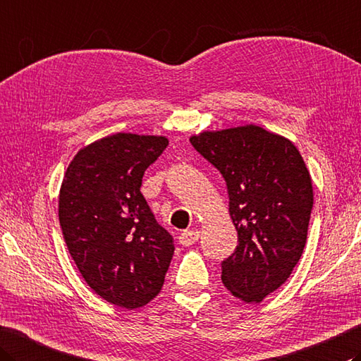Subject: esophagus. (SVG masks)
<instances>
[{
	"label": "esophagus",
	"mask_w": 361,
	"mask_h": 361,
	"mask_svg": "<svg viewBox=\"0 0 361 361\" xmlns=\"http://www.w3.org/2000/svg\"><path fill=\"white\" fill-rule=\"evenodd\" d=\"M199 238H200V233L197 230H186L181 233L178 239H180V244H183L185 247H189L199 241Z\"/></svg>",
	"instance_id": "esophagus-1"
}]
</instances>
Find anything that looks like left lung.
I'll return each mask as SVG.
<instances>
[{
  "label": "left lung",
  "mask_w": 361,
  "mask_h": 361,
  "mask_svg": "<svg viewBox=\"0 0 361 361\" xmlns=\"http://www.w3.org/2000/svg\"><path fill=\"white\" fill-rule=\"evenodd\" d=\"M222 173L236 250L222 261L224 286L247 303L279 289L299 263L313 208L312 176L291 140L257 125L190 136Z\"/></svg>",
  "instance_id": "obj_1"
}]
</instances>
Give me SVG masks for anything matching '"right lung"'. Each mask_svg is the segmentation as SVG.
<instances>
[{
	"instance_id": "add662e5",
	"label": "right lung",
	"mask_w": 361,
	"mask_h": 361,
	"mask_svg": "<svg viewBox=\"0 0 361 361\" xmlns=\"http://www.w3.org/2000/svg\"><path fill=\"white\" fill-rule=\"evenodd\" d=\"M169 145L164 136L116 133L82 147L59 190V222L82 279L106 302L140 308L159 294L173 241L140 185Z\"/></svg>"
}]
</instances>
